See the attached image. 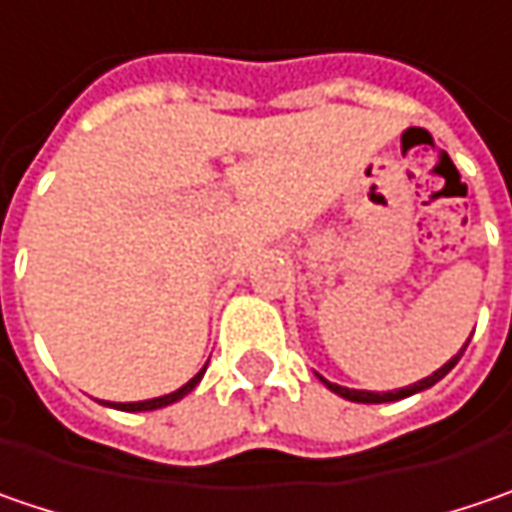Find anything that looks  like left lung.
<instances>
[{
    "label": "left lung",
    "mask_w": 512,
    "mask_h": 512,
    "mask_svg": "<svg viewBox=\"0 0 512 512\" xmlns=\"http://www.w3.org/2000/svg\"><path fill=\"white\" fill-rule=\"evenodd\" d=\"M467 344H470V338H467ZM467 344L458 349L456 355L444 364L441 369H435L433 375H427V378H421V381H415V384H410V387H401L395 389V392H369V389H349V387H341V384H332V381H326L323 375H318L323 384H326V389H332L335 395H341V398H346V401H355V404H387V401H401V398H407V395H415V392H424V389H430L433 384H438L450 369L456 367L458 358L464 355V349H467Z\"/></svg>",
    "instance_id": "1"
}]
</instances>
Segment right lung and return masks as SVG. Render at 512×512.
<instances>
[{
    "mask_svg": "<svg viewBox=\"0 0 512 512\" xmlns=\"http://www.w3.org/2000/svg\"><path fill=\"white\" fill-rule=\"evenodd\" d=\"M206 367H209V364H206ZM206 367L200 369V372L191 378L189 384H183V387L174 389V392H168V395H160V398H148V401H131V404H114V401H108V407H114V410H123V412H148V410H160V407H168V404H174V401L186 398L191 389L200 384V378L206 375Z\"/></svg>",
    "mask_w": 512,
    "mask_h": 512,
    "instance_id": "obj_1",
    "label": "right lung"
}]
</instances>
